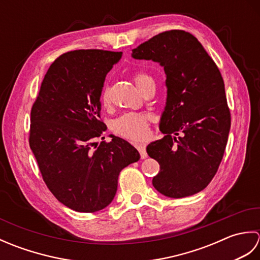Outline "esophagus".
Masks as SVG:
<instances>
[{
	"instance_id": "34e87169",
	"label": "esophagus",
	"mask_w": 260,
	"mask_h": 260,
	"mask_svg": "<svg viewBox=\"0 0 260 260\" xmlns=\"http://www.w3.org/2000/svg\"><path fill=\"white\" fill-rule=\"evenodd\" d=\"M136 148H137V151L140 152L141 158H146V157H147V153H146V147H145V145L139 144V145H136Z\"/></svg>"
}]
</instances>
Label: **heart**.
<instances>
[{"label": "heart", "instance_id": "heart-1", "mask_svg": "<svg viewBox=\"0 0 260 260\" xmlns=\"http://www.w3.org/2000/svg\"><path fill=\"white\" fill-rule=\"evenodd\" d=\"M137 87L143 91L148 85L155 84L153 77L143 71H137L133 75ZM101 103L103 106H108L110 103L109 89L105 86L101 92ZM151 116L145 113H126L113 121V131L124 139L131 141H142L148 134V124Z\"/></svg>", "mask_w": 260, "mask_h": 260}]
</instances>
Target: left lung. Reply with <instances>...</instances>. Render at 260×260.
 <instances>
[{"label": "left lung", "mask_w": 260, "mask_h": 260, "mask_svg": "<svg viewBox=\"0 0 260 260\" xmlns=\"http://www.w3.org/2000/svg\"><path fill=\"white\" fill-rule=\"evenodd\" d=\"M132 57L158 62L167 75L159 121L165 135L146 147L159 164L152 183L169 198L196 194L217 173L228 142L231 117L222 76L198 39L183 30L158 33Z\"/></svg>", "instance_id": "8db88e82"}]
</instances>
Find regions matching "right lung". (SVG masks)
<instances>
[{"mask_svg":"<svg viewBox=\"0 0 260 260\" xmlns=\"http://www.w3.org/2000/svg\"><path fill=\"white\" fill-rule=\"evenodd\" d=\"M121 52L88 49L61 54L48 69L31 109L29 144L48 189L66 207L96 212L113 201L120 171L140 159L128 142L93 143L106 125L101 92Z\"/></svg>","mask_w":260,"mask_h":260,"instance_id":"add662e5","label":"right lung"}]
</instances>
